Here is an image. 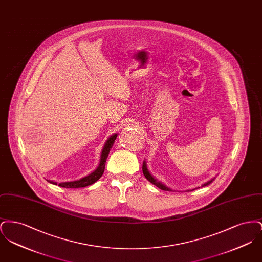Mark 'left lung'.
Returning a JSON list of instances; mask_svg holds the SVG:
<instances>
[{
  "mask_svg": "<svg viewBox=\"0 0 262 262\" xmlns=\"http://www.w3.org/2000/svg\"><path fill=\"white\" fill-rule=\"evenodd\" d=\"M142 172H143V174H144V177L149 181L151 184H153V185H155L156 187H159L160 189H163V190H168V191H172V189L171 188H169L168 187H166L165 185H163L161 182H159V181H157L152 174H150L149 171H148V169H147V165H146V162L144 161L143 164H142ZM215 179V178H214ZM214 179H211L210 181H208L207 183H205V184H203L201 187H205V186H208V185H210L212 182L214 181ZM199 188V187H198ZM194 189H196V188H194ZM193 190V189H192ZM189 191V190H188Z\"/></svg>",
  "mask_w": 262,
  "mask_h": 262,
  "instance_id": "left-lung-1",
  "label": "left lung"
}]
</instances>
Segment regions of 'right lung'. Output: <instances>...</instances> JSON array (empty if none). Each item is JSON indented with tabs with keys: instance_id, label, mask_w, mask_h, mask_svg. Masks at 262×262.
<instances>
[{
	"instance_id": "obj_1",
	"label": "right lung",
	"mask_w": 262,
	"mask_h": 262,
	"mask_svg": "<svg viewBox=\"0 0 262 262\" xmlns=\"http://www.w3.org/2000/svg\"><path fill=\"white\" fill-rule=\"evenodd\" d=\"M117 137H118V134H114L106 141V143H105V145H104V147L102 149V152H101L99 165H98L96 170H94L91 174H88V176L80 179V180L74 181V182L61 183V184H59V186L62 187H68V188H77V187H88V186L94 184L95 182H97L100 178L102 177L103 173H104L105 164H106V160L108 158V154L110 152V149L112 148L113 144H114ZM48 182L51 183V184H53V185H57L56 182H53V181H48Z\"/></svg>"
}]
</instances>
